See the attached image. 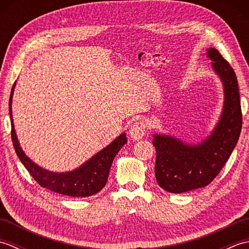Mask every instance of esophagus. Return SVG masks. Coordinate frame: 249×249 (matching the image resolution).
Wrapping results in <instances>:
<instances>
[{
  "mask_svg": "<svg viewBox=\"0 0 249 249\" xmlns=\"http://www.w3.org/2000/svg\"><path fill=\"white\" fill-rule=\"evenodd\" d=\"M145 134V125L142 122H136L129 128V136L134 141L140 140Z\"/></svg>",
  "mask_w": 249,
  "mask_h": 249,
  "instance_id": "obj_1",
  "label": "esophagus"
}]
</instances>
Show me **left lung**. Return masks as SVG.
Here are the masks:
<instances>
[{
    "mask_svg": "<svg viewBox=\"0 0 249 249\" xmlns=\"http://www.w3.org/2000/svg\"><path fill=\"white\" fill-rule=\"evenodd\" d=\"M205 54L223 84V109L214 128L199 141L153 134L156 181L168 193L182 194L209 185L229 160L241 134L240 92L233 68L215 48Z\"/></svg>",
    "mask_w": 249,
    "mask_h": 249,
    "instance_id": "1",
    "label": "left lung"
}]
</instances>
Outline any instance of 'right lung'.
Returning <instances> with one entry per match:
<instances>
[{
  "label": "right lung",
  "instance_id": "right-lung-1",
  "mask_svg": "<svg viewBox=\"0 0 249 249\" xmlns=\"http://www.w3.org/2000/svg\"><path fill=\"white\" fill-rule=\"evenodd\" d=\"M16 88V82L13 86L9 98V115L12 121V139L17 156L26 170L36 179L41 187H45L52 192L70 196V197H89L100 192L109 177V171L115 155L121 147L127 142L126 134L122 133L120 136L105 146L103 150L97 152L82 165L72 169L71 171L54 172L47 170L34 162L25 154L21 147L17 134H16L14 119H13V96Z\"/></svg>",
  "mask_w": 249,
  "mask_h": 249
}]
</instances>
